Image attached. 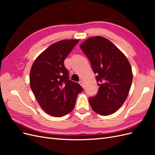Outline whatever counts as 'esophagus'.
<instances>
[{"mask_svg":"<svg viewBox=\"0 0 155 155\" xmlns=\"http://www.w3.org/2000/svg\"><path fill=\"white\" fill-rule=\"evenodd\" d=\"M79 85H81V86L83 88L84 87V84H83V81H79Z\"/></svg>","mask_w":155,"mask_h":155,"instance_id":"obj_1","label":"esophagus"}]
</instances>
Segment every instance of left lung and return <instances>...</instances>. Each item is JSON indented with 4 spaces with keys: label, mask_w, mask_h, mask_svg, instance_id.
<instances>
[{
    "label": "left lung",
    "mask_w": 155,
    "mask_h": 155,
    "mask_svg": "<svg viewBox=\"0 0 155 155\" xmlns=\"http://www.w3.org/2000/svg\"><path fill=\"white\" fill-rule=\"evenodd\" d=\"M91 64L99 86L98 92L88 98L92 110L107 116L121 107L133 81L130 64L125 55L107 39L88 38L80 45Z\"/></svg>",
    "instance_id": "obj_1"
}]
</instances>
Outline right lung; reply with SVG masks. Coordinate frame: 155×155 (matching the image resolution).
<instances>
[{
	"label": "right lung",
	"mask_w": 155,
	"mask_h": 155,
	"mask_svg": "<svg viewBox=\"0 0 155 155\" xmlns=\"http://www.w3.org/2000/svg\"><path fill=\"white\" fill-rule=\"evenodd\" d=\"M79 40H63L50 45L32 64L30 87L39 105L55 117L68 114L74 108L83 88L69 79L64 61Z\"/></svg>",
	"instance_id": "obj_1"
}]
</instances>
